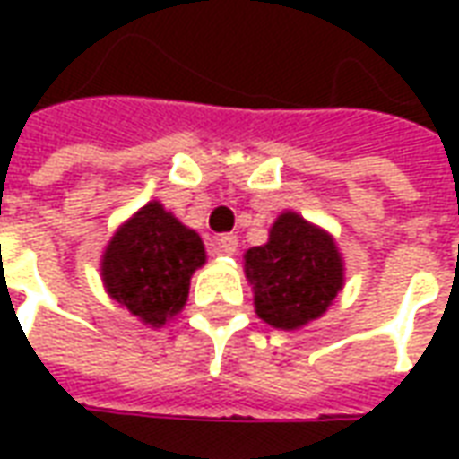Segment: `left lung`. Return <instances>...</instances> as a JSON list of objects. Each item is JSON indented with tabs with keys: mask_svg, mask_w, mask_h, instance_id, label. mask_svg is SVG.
I'll use <instances>...</instances> for the list:
<instances>
[{
	"mask_svg": "<svg viewBox=\"0 0 459 459\" xmlns=\"http://www.w3.org/2000/svg\"><path fill=\"white\" fill-rule=\"evenodd\" d=\"M204 263L199 236L161 209L160 201H150L110 240L103 280L122 307L160 327L184 307L191 275Z\"/></svg>",
	"mask_w": 459,
	"mask_h": 459,
	"instance_id": "left-lung-1",
	"label": "left lung"
}]
</instances>
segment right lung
<instances>
[{
  "instance_id": "right-lung-1",
  "label": "right lung",
  "mask_w": 459,
  "mask_h": 459,
  "mask_svg": "<svg viewBox=\"0 0 459 459\" xmlns=\"http://www.w3.org/2000/svg\"><path fill=\"white\" fill-rule=\"evenodd\" d=\"M246 275L255 285L258 315L280 329L325 315L344 280L334 240L298 213H282L268 243L246 253Z\"/></svg>"
}]
</instances>
